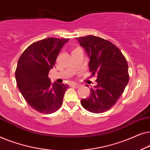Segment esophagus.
<instances>
[{
  "mask_svg": "<svg viewBox=\"0 0 150 150\" xmlns=\"http://www.w3.org/2000/svg\"><path fill=\"white\" fill-rule=\"evenodd\" d=\"M71 85L72 86V87H76V88H79V87H81V85H79V84L75 83H72Z\"/></svg>",
  "mask_w": 150,
  "mask_h": 150,
  "instance_id": "1",
  "label": "esophagus"
}]
</instances>
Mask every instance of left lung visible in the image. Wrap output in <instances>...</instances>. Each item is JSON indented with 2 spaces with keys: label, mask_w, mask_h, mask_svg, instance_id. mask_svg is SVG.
<instances>
[{
  "label": "left lung",
  "mask_w": 150,
  "mask_h": 150,
  "mask_svg": "<svg viewBox=\"0 0 150 150\" xmlns=\"http://www.w3.org/2000/svg\"><path fill=\"white\" fill-rule=\"evenodd\" d=\"M77 40L89 57V70L92 76L97 75L98 83L81 103L88 111L104 112L115 105L128 83L126 59L117 47L103 38L88 35Z\"/></svg>",
  "instance_id": "obj_1"
}]
</instances>
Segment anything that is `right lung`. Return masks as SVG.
<instances>
[{
    "label": "right lung",
    "mask_w": 150,
    "mask_h": 150,
    "mask_svg": "<svg viewBox=\"0 0 150 150\" xmlns=\"http://www.w3.org/2000/svg\"><path fill=\"white\" fill-rule=\"evenodd\" d=\"M69 39L49 38L30 44L20 57L16 69L18 89L37 111L50 114L59 110L69 86L52 84L48 77L61 49Z\"/></svg>",
    "instance_id": "add662e5"
}]
</instances>
